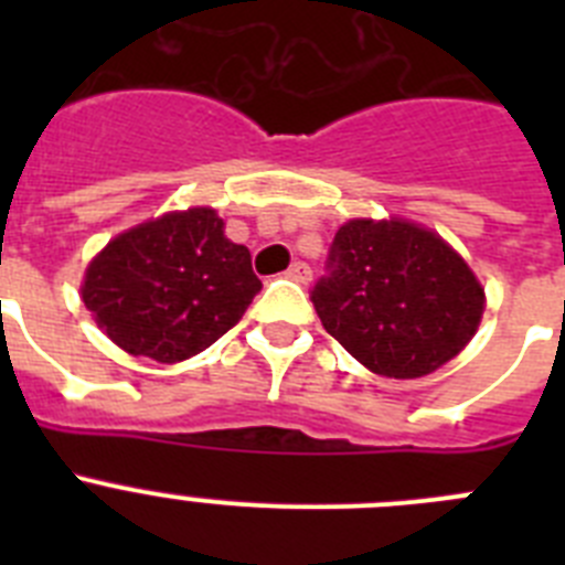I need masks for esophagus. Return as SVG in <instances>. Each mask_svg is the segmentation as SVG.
Masks as SVG:
<instances>
[{"label": "esophagus", "instance_id": "obj_1", "mask_svg": "<svg viewBox=\"0 0 565 565\" xmlns=\"http://www.w3.org/2000/svg\"><path fill=\"white\" fill-rule=\"evenodd\" d=\"M288 277L297 279V282H302V286H308V282H311V268H308L306 263H291V268H288Z\"/></svg>", "mask_w": 565, "mask_h": 565}]
</instances>
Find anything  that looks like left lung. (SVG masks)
Returning a JSON list of instances; mask_svg holds the SVG:
<instances>
[{
    "label": "left lung",
    "instance_id": "left-lung-1",
    "mask_svg": "<svg viewBox=\"0 0 565 565\" xmlns=\"http://www.w3.org/2000/svg\"><path fill=\"white\" fill-rule=\"evenodd\" d=\"M326 331L371 373L418 379L456 359L481 326V279L438 232L404 217H353L311 294Z\"/></svg>",
    "mask_w": 565,
    "mask_h": 565
}]
</instances>
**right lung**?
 Returning <instances> with one entry per match:
<instances>
[{"instance_id": "obj_1", "label": "right lung", "mask_w": 565, "mask_h": 565, "mask_svg": "<svg viewBox=\"0 0 565 565\" xmlns=\"http://www.w3.org/2000/svg\"><path fill=\"white\" fill-rule=\"evenodd\" d=\"M259 288L217 209L189 206L115 234L84 268L82 299L129 356L174 364L237 326Z\"/></svg>"}]
</instances>
